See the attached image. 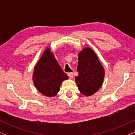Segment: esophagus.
<instances>
[{"mask_svg": "<svg viewBox=\"0 0 135 135\" xmlns=\"http://www.w3.org/2000/svg\"><path fill=\"white\" fill-rule=\"evenodd\" d=\"M68 76H69L70 79H72L73 78V74L72 73H68Z\"/></svg>", "mask_w": 135, "mask_h": 135, "instance_id": "esophagus-1", "label": "esophagus"}]
</instances>
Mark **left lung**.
I'll use <instances>...</instances> for the list:
<instances>
[{
  "instance_id": "obj_1",
  "label": "left lung",
  "mask_w": 135,
  "mask_h": 135,
  "mask_svg": "<svg viewBox=\"0 0 135 135\" xmlns=\"http://www.w3.org/2000/svg\"><path fill=\"white\" fill-rule=\"evenodd\" d=\"M78 56V75L75 78V83L81 93L90 97L102 86L105 71L97 54L90 47L83 48Z\"/></svg>"
}]
</instances>
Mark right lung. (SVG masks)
<instances>
[{"label": "right lung", "instance_id": "add662e5", "mask_svg": "<svg viewBox=\"0 0 135 135\" xmlns=\"http://www.w3.org/2000/svg\"><path fill=\"white\" fill-rule=\"evenodd\" d=\"M68 79L50 49L47 48L34 66L32 81L35 86L43 95L54 97L60 91L62 82Z\"/></svg>", "mask_w": 135, "mask_h": 135}]
</instances>
